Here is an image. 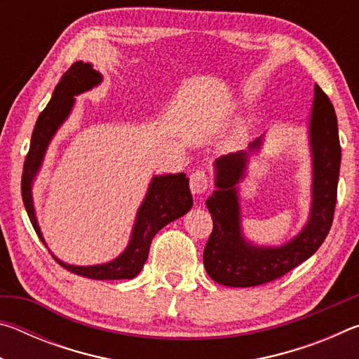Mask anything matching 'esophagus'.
Returning <instances> with one entry per match:
<instances>
[{
    "instance_id": "1",
    "label": "esophagus",
    "mask_w": 359,
    "mask_h": 359,
    "mask_svg": "<svg viewBox=\"0 0 359 359\" xmlns=\"http://www.w3.org/2000/svg\"><path fill=\"white\" fill-rule=\"evenodd\" d=\"M209 188V179L204 171L198 169L190 175V190L193 194H203L208 191Z\"/></svg>"
}]
</instances>
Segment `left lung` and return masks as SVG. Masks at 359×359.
<instances>
[{
	"mask_svg": "<svg viewBox=\"0 0 359 359\" xmlns=\"http://www.w3.org/2000/svg\"><path fill=\"white\" fill-rule=\"evenodd\" d=\"M307 137L312 160L311 209L302 229L282 245L253 244L242 229L238 185L247 174L248 158L263 145L264 135L255 139L248 150L217 158L215 190L205 201L214 220V231L204 248V267L212 280L234 288L272 282L311 258L323 244L336 208L340 142L336 112L318 85H315Z\"/></svg>",
	"mask_w": 359,
	"mask_h": 359,
	"instance_id": "8db88e82",
	"label": "left lung"
}]
</instances>
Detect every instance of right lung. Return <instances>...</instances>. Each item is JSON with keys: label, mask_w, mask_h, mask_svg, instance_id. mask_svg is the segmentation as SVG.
I'll return each instance as SVG.
<instances>
[{"label": "right lung", "mask_w": 359, "mask_h": 359, "mask_svg": "<svg viewBox=\"0 0 359 359\" xmlns=\"http://www.w3.org/2000/svg\"><path fill=\"white\" fill-rule=\"evenodd\" d=\"M102 82L100 71H95L92 63L76 62L65 72L53 90L52 98L47 107L39 114L38 121L33 130L32 144L23 165L22 175V198L25 204L27 214L29 217L36 234L48 248L44 236L41 233L33 199V185L36 175L39 174L42 163L47 154L53 136L57 135L76 104V96L90 92ZM193 205V196L188 185V177L184 172L179 174H161L154 175L149 184L147 193L139 205L137 214L133 224L128 245L118 257L107 261V263L92 266H76L65 263L52 250L55 258L65 269L74 272L77 276L93 278V280H121V278H135L149 257V248L151 239L168 223L177 220L185 215Z\"/></svg>", "instance_id": "obj_1"}]
</instances>
